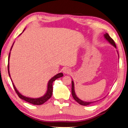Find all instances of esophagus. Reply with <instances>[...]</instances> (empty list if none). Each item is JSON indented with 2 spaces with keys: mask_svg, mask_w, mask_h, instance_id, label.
Instances as JSON below:
<instances>
[{
  "mask_svg": "<svg viewBox=\"0 0 128 128\" xmlns=\"http://www.w3.org/2000/svg\"><path fill=\"white\" fill-rule=\"evenodd\" d=\"M62 72L64 74H69L71 73V69H69V68H67V67H65L62 70Z\"/></svg>",
  "mask_w": 128,
  "mask_h": 128,
  "instance_id": "1",
  "label": "esophagus"
}]
</instances>
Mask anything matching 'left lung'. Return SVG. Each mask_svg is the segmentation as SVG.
<instances>
[{"mask_svg": "<svg viewBox=\"0 0 128 128\" xmlns=\"http://www.w3.org/2000/svg\"><path fill=\"white\" fill-rule=\"evenodd\" d=\"M104 38L109 43L111 44V45H112L113 46H114V47L116 48V46L115 45L114 41L112 39L110 38V36L108 35V33H106L104 34ZM72 96H73V98L77 102L78 104H81V105H83V106H87V105H88V104H92L93 102L97 101H92V102H87V101H84L81 100L78 97L76 96V94L75 90H74V83L73 80H72Z\"/></svg>", "mask_w": 128, "mask_h": 128, "instance_id": "1", "label": "left lung"}]
</instances>
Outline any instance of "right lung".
<instances>
[{
	"mask_svg": "<svg viewBox=\"0 0 128 128\" xmlns=\"http://www.w3.org/2000/svg\"><path fill=\"white\" fill-rule=\"evenodd\" d=\"M24 30L25 29H24ZM24 31H23V32H24ZM14 43H13V44H14ZM13 44V45H12V48H10V51L12 50V48ZM10 52H9V56H8V73H9V76H10V80H12V82L13 87H14V90H16V92L17 93L18 96H19L20 98L26 101V102H29L30 104H34V105H40V104H42L45 103V102L47 101L52 96V90H53V88H52V83H53V82H54V81L56 80V79L59 78L60 77H62V76H63V74H62V73H59L57 74L56 75H55V76H53L52 78L50 79L49 81L48 82V83L47 90H46V92L45 93V94H44L43 96L38 97V98H31V97L24 96V95H22L21 94H20V93L17 90V88H16V87H15L14 84V83H13V81H12V78L10 77V73H9V58H10Z\"/></svg>",
	"mask_w": 128,
	"mask_h": 128,
	"instance_id": "add662e5",
	"label": "right lung"
}]
</instances>
